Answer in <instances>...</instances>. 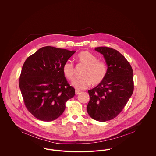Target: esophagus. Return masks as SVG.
<instances>
[{
  "instance_id": "obj_1",
  "label": "esophagus",
  "mask_w": 156,
  "mask_h": 156,
  "mask_svg": "<svg viewBox=\"0 0 156 156\" xmlns=\"http://www.w3.org/2000/svg\"><path fill=\"white\" fill-rule=\"evenodd\" d=\"M80 92H81V90H78V89H76V90H75V94H76V95L79 94Z\"/></svg>"
}]
</instances>
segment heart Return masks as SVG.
Instances as JSON below:
<instances>
[{"instance_id":"obj_1","label":"heart","mask_w":156,"mask_h":156,"mask_svg":"<svg viewBox=\"0 0 156 156\" xmlns=\"http://www.w3.org/2000/svg\"><path fill=\"white\" fill-rule=\"evenodd\" d=\"M76 59L79 64L85 67L82 71V76L72 82V85L76 89H85L90 83L97 85L104 81L107 73V67L104 61L98 60L97 56L87 51L80 52ZM62 72L67 79L73 80L75 73L74 64L69 60L66 61Z\"/></svg>"}]
</instances>
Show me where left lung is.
I'll return each mask as SVG.
<instances>
[{"instance_id":"8db88e82","label":"left lung","mask_w":156,"mask_h":156,"mask_svg":"<svg viewBox=\"0 0 156 156\" xmlns=\"http://www.w3.org/2000/svg\"><path fill=\"white\" fill-rule=\"evenodd\" d=\"M95 50L104 55L108 69L104 81L88 90L90 100L87 109L92 119L106 122L116 117L132 95L133 71L117 50L106 47Z\"/></svg>"}]
</instances>
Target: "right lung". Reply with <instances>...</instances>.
<instances>
[{
    "mask_svg": "<svg viewBox=\"0 0 156 156\" xmlns=\"http://www.w3.org/2000/svg\"><path fill=\"white\" fill-rule=\"evenodd\" d=\"M75 51L46 46L25 61L19 87L27 110L37 119L54 120L63 113L67 101L74 97L62 66Z\"/></svg>",
    "mask_w": 156,
    "mask_h": 156,
    "instance_id": "right-lung-1",
    "label": "right lung"
}]
</instances>
